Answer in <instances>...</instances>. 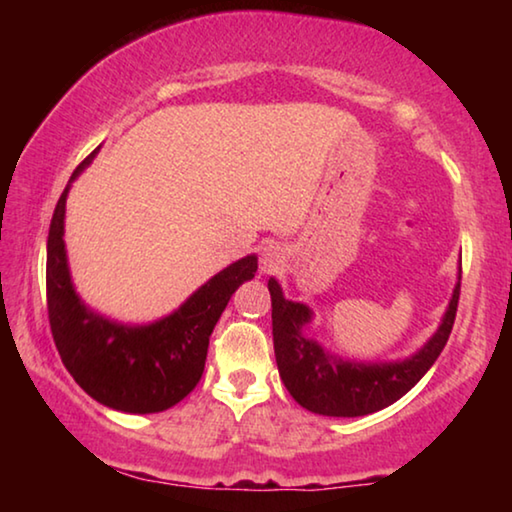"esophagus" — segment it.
<instances>
[{"label":"esophagus","mask_w":512,"mask_h":512,"mask_svg":"<svg viewBox=\"0 0 512 512\" xmlns=\"http://www.w3.org/2000/svg\"><path fill=\"white\" fill-rule=\"evenodd\" d=\"M282 248L277 244H268L262 248V255H259V268H262V273H273L280 268V264L284 262L282 257Z\"/></svg>","instance_id":"obj_1"}]
</instances>
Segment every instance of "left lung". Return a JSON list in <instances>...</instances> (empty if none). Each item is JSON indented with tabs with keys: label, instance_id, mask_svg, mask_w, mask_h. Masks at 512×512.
I'll return each instance as SVG.
<instances>
[{
	"label": "left lung",
	"instance_id": "left-lung-1",
	"mask_svg": "<svg viewBox=\"0 0 512 512\" xmlns=\"http://www.w3.org/2000/svg\"><path fill=\"white\" fill-rule=\"evenodd\" d=\"M273 305V348L280 377L302 409L332 418H357L386 409L400 400L427 375L440 357L452 334L458 296H461V271L447 311L436 334L422 348L402 361L361 363L345 361L323 350L318 341L305 334L311 323V309L302 302L287 300L275 277L268 280Z\"/></svg>",
	"mask_w": 512,
	"mask_h": 512
}]
</instances>
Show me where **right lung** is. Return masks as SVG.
Returning <instances> with one entry per match:
<instances>
[{"label":"right lung","mask_w":512,"mask_h":512,"mask_svg":"<svg viewBox=\"0 0 512 512\" xmlns=\"http://www.w3.org/2000/svg\"><path fill=\"white\" fill-rule=\"evenodd\" d=\"M99 151V149H97ZM97 151L74 169L60 194L47 237L49 325L69 375L92 400L124 413H160L194 391L203 375L212 329L246 280L257 257L246 255L194 291L173 314L151 325H121L97 314L74 291L65 253V203L72 180Z\"/></svg>","instance_id":"1"}]
</instances>
